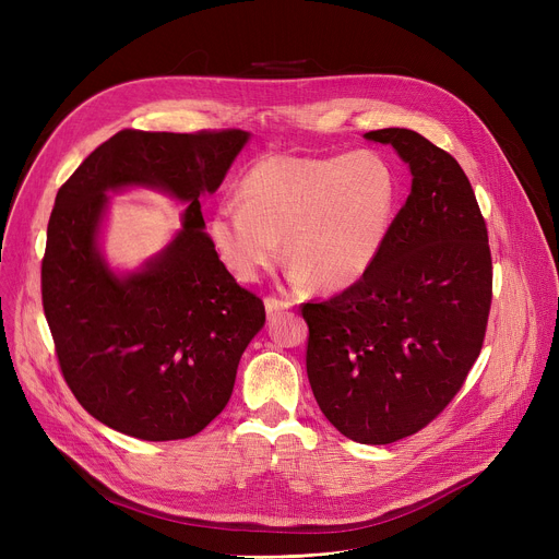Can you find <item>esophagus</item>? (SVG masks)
<instances>
[{
	"instance_id": "34e87169",
	"label": "esophagus",
	"mask_w": 559,
	"mask_h": 559,
	"mask_svg": "<svg viewBox=\"0 0 559 559\" xmlns=\"http://www.w3.org/2000/svg\"><path fill=\"white\" fill-rule=\"evenodd\" d=\"M289 307H292L289 300H278V298H274V296H267V298H265V311H267V316H276L278 311L289 309Z\"/></svg>"
}]
</instances>
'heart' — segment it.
I'll list each match as a JSON object with an SVG mask.
<instances>
[{
    "label": "heart",
    "mask_w": 559,
    "mask_h": 559,
    "mask_svg": "<svg viewBox=\"0 0 559 559\" xmlns=\"http://www.w3.org/2000/svg\"><path fill=\"white\" fill-rule=\"evenodd\" d=\"M397 205V177L373 150L343 156L270 154L216 205L210 234L225 267L259 281L281 254L294 285L347 289L380 259Z\"/></svg>",
    "instance_id": "1"
}]
</instances>
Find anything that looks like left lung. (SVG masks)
<instances>
[{
    "label": "left lung",
    "mask_w": 559,
    "mask_h": 559,
    "mask_svg": "<svg viewBox=\"0 0 559 559\" xmlns=\"http://www.w3.org/2000/svg\"><path fill=\"white\" fill-rule=\"evenodd\" d=\"M412 173L376 265L356 285L302 305L307 378L318 407L349 440L389 444L427 427L480 356L491 309V252L473 188L423 134H362Z\"/></svg>",
    "instance_id": "1"
}]
</instances>
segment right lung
<instances>
[{
    "mask_svg": "<svg viewBox=\"0 0 559 559\" xmlns=\"http://www.w3.org/2000/svg\"><path fill=\"white\" fill-rule=\"evenodd\" d=\"M248 141L246 130H121L57 192L44 313L74 397L115 431L150 442L203 431L225 409L238 360L265 325L263 300L225 270L199 203ZM134 187L187 210L162 253L117 271L103 254L109 194Z\"/></svg>",
    "mask_w": 559,
    "mask_h": 559,
    "instance_id": "add662e5",
    "label": "right lung"
}]
</instances>
